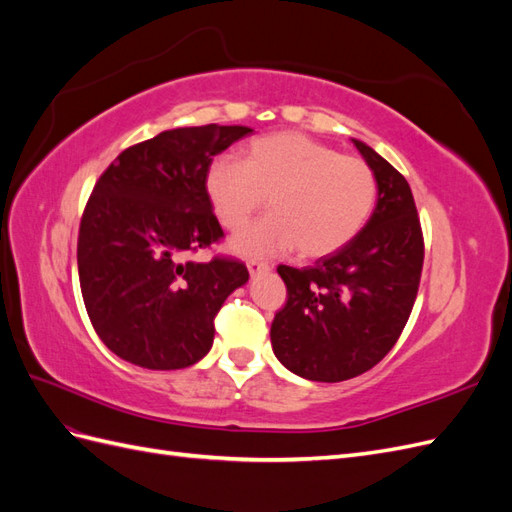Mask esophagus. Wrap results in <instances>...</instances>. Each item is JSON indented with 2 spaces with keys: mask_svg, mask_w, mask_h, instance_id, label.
<instances>
[{
  "mask_svg": "<svg viewBox=\"0 0 512 512\" xmlns=\"http://www.w3.org/2000/svg\"><path fill=\"white\" fill-rule=\"evenodd\" d=\"M247 271H250V275H260V273H267V271H271V267L267 265V262L250 260V262H247Z\"/></svg>",
  "mask_w": 512,
  "mask_h": 512,
  "instance_id": "1",
  "label": "esophagus"
}]
</instances>
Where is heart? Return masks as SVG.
<instances>
[{"instance_id":"b5f03b06","label":"heart","mask_w":512,"mask_h":512,"mask_svg":"<svg viewBox=\"0 0 512 512\" xmlns=\"http://www.w3.org/2000/svg\"><path fill=\"white\" fill-rule=\"evenodd\" d=\"M205 194L218 222L237 232L262 207L271 213L230 243L241 256H329L348 245L369 222L378 200L374 170L363 160L297 132L260 136L241 149V164L213 160Z\"/></svg>"}]
</instances>
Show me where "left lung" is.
<instances>
[{
    "label": "left lung",
    "instance_id": "1",
    "mask_svg": "<svg viewBox=\"0 0 512 512\" xmlns=\"http://www.w3.org/2000/svg\"><path fill=\"white\" fill-rule=\"evenodd\" d=\"M352 143L378 181L369 222L312 267H277L288 301L271 324L273 352L314 382L350 380L378 365L404 331L421 282L423 235L410 185L369 145Z\"/></svg>",
    "mask_w": 512,
    "mask_h": 512
}]
</instances>
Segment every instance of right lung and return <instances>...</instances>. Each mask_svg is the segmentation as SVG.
I'll list each match as a JSON object with an SVG mask.
<instances>
[{"label": "right lung", "mask_w": 512, "mask_h": 512, "mask_svg": "<svg viewBox=\"0 0 512 512\" xmlns=\"http://www.w3.org/2000/svg\"><path fill=\"white\" fill-rule=\"evenodd\" d=\"M252 130H164L104 170L79 230V280L91 324L119 359L183 369L213 346V318L250 280L230 258L190 254L224 237L205 194L213 158Z\"/></svg>", "instance_id": "right-lung-1"}]
</instances>
